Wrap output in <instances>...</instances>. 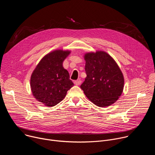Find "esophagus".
<instances>
[{"mask_svg":"<svg viewBox=\"0 0 155 155\" xmlns=\"http://www.w3.org/2000/svg\"><path fill=\"white\" fill-rule=\"evenodd\" d=\"M81 83V80H76L74 81V84L75 85H80Z\"/></svg>","mask_w":155,"mask_h":155,"instance_id":"1","label":"esophagus"}]
</instances>
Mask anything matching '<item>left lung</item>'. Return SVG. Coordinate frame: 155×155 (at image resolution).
<instances>
[{
    "mask_svg": "<svg viewBox=\"0 0 155 155\" xmlns=\"http://www.w3.org/2000/svg\"><path fill=\"white\" fill-rule=\"evenodd\" d=\"M86 77L80 87L86 96L100 107L115 103L124 87L123 75L114 59L104 51L86 53Z\"/></svg>",
    "mask_w": 155,
    "mask_h": 155,
    "instance_id": "1",
    "label": "left lung"
}]
</instances>
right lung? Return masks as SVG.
I'll return each mask as SVG.
<instances>
[{"label":"right lung","instance_id":"add662e5","mask_svg":"<svg viewBox=\"0 0 155 155\" xmlns=\"http://www.w3.org/2000/svg\"><path fill=\"white\" fill-rule=\"evenodd\" d=\"M69 51L56 50L44 56L37 65L31 78L32 94L39 102L53 107L62 101L74 86L62 62Z\"/></svg>","mask_w":155,"mask_h":155}]
</instances>
